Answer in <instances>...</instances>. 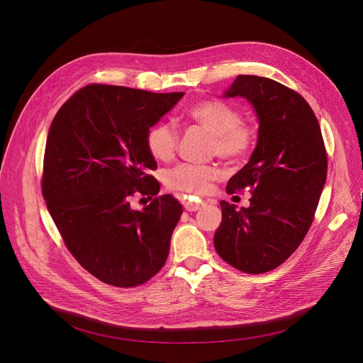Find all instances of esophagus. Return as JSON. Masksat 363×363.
Returning a JSON list of instances; mask_svg holds the SVG:
<instances>
[{
    "label": "esophagus",
    "mask_w": 363,
    "mask_h": 363,
    "mask_svg": "<svg viewBox=\"0 0 363 363\" xmlns=\"http://www.w3.org/2000/svg\"><path fill=\"white\" fill-rule=\"evenodd\" d=\"M184 206L188 213H195L201 206H203V201H185Z\"/></svg>",
    "instance_id": "34e87169"
}]
</instances>
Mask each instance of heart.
<instances>
[{"label": "heart", "mask_w": 363, "mask_h": 363, "mask_svg": "<svg viewBox=\"0 0 363 363\" xmlns=\"http://www.w3.org/2000/svg\"><path fill=\"white\" fill-rule=\"evenodd\" d=\"M189 118L213 135L211 152L220 158L235 162L250 152L254 133L242 123L241 112L227 101L205 100L189 111ZM178 132L171 122L153 125L146 133L149 153L158 161H169L177 150ZM218 171L210 165H179L168 172L167 185L185 194L203 195L211 189Z\"/></svg>", "instance_id": "1"}]
</instances>
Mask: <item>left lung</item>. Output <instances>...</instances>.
<instances>
[{"label": "left lung", "mask_w": 363, "mask_h": 363, "mask_svg": "<svg viewBox=\"0 0 363 363\" xmlns=\"http://www.w3.org/2000/svg\"><path fill=\"white\" fill-rule=\"evenodd\" d=\"M244 97L258 121L248 164L227 192L252 188L248 208L221 201L223 221L214 247L233 267L262 274L296 251L312 225L322 195L328 157L319 122L294 90L267 77L240 74L223 97Z\"/></svg>", "instance_id": "left-lung-1"}]
</instances>
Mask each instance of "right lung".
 Masks as SVG:
<instances>
[{
  "label": "right lung",
  "mask_w": 363,
  "mask_h": 363,
  "mask_svg": "<svg viewBox=\"0 0 363 363\" xmlns=\"http://www.w3.org/2000/svg\"><path fill=\"white\" fill-rule=\"evenodd\" d=\"M184 96L125 86L89 84L51 122L43 168V196L69 251L90 274L135 287L165 264L182 205L147 171L157 162L147 130ZM135 191L152 202L139 212Z\"/></svg>",
  "instance_id": "right-lung-1"
}]
</instances>
